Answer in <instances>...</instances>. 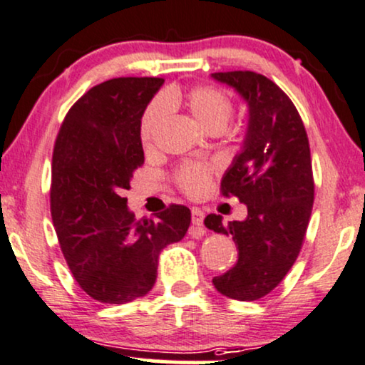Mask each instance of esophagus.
<instances>
[{"label":"esophagus","mask_w":365,"mask_h":365,"mask_svg":"<svg viewBox=\"0 0 365 365\" xmlns=\"http://www.w3.org/2000/svg\"><path fill=\"white\" fill-rule=\"evenodd\" d=\"M191 215H192V225L202 226V221H205V212H202L201 210H197V207H192Z\"/></svg>","instance_id":"1"}]
</instances>
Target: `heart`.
I'll return each instance as SVG.
<instances>
[{"mask_svg":"<svg viewBox=\"0 0 365 365\" xmlns=\"http://www.w3.org/2000/svg\"><path fill=\"white\" fill-rule=\"evenodd\" d=\"M184 106L197 124L210 132H221L233 115V101L225 90L215 85H197L186 93L171 90L164 98L150 102L140 117L139 132L145 145L153 142L155 132L164 124L169 107ZM215 165L210 163H186L176 171L179 187L189 196H200L206 191L211 181Z\"/></svg>","mask_w":365,"mask_h":365,"instance_id":"heart-1","label":"heart"}]
</instances>
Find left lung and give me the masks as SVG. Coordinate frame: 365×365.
<instances>
[{"mask_svg":"<svg viewBox=\"0 0 365 365\" xmlns=\"http://www.w3.org/2000/svg\"><path fill=\"white\" fill-rule=\"evenodd\" d=\"M211 77L248 103L243 149L221 181V194L238 197L248 216L230 223L206 216V228L231 235L238 246L235 267L212 285L221 295L252 302L278 287L304 245L315 192L309 137L297 107L264 75L236 70Z\"/></svg>","mask_w":365,"mask_h":365,"instance_id":"obj_1","label":"left lung"}]
</instances>
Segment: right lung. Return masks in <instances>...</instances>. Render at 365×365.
Wrapping results in <instances>:
<instances>
[{"label": "right lung", "instance_id": "add662e5", "mask_svg": "<svg viewBox=\"0 0 365 365\" xmlns=\"http://www.w3.org/2000/svg\"><path fill=\"white\" fill-rule=\"evenodd\" d=\"M163 83L158 77L98 83L73 103L56 135L51 220L73 278L102 304H129L149 293L160 252L191 225L182 205L137 221L124 197L144 164L140 117Z\"/></svg>", "mask_w": 365, "mask_h": 365}]
</instances>
